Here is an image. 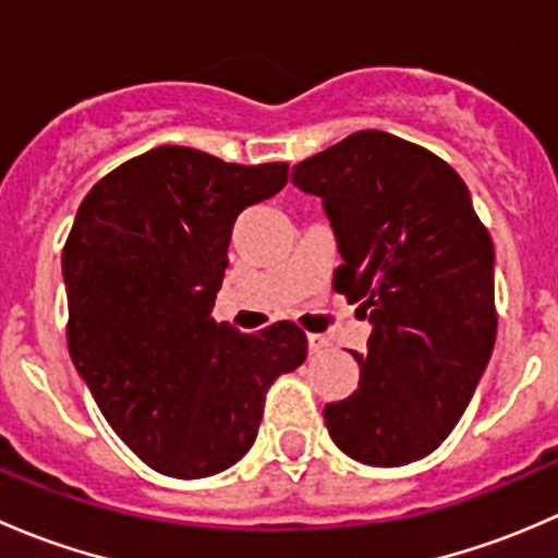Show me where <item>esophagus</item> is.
Segmentation results:
<instances>
[{"label": "esophagus", "mask_w": 558, "mask_h": 558, "mask_svg": "<svg viewBox=\"0 0 558 558\" xmlns=\"http://www.w3.org/2000/svg\"><path fill=\"white\" fill-rule=\"evenodd\" d=\"M307 348H311V353H320L324 348H329V337L311 331V335H307Z\"/></svg>", "instance_id": "obj_1"}]
</instances>
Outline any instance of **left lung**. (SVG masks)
<instances>
[{
  "instance_id": "left-lung-1",
  "label": "left lung",
  "mask_w": 558,
  "mask_h": 558,
  "mask_svg": "<svg viewBox=\"0 0 558 558\" xmlns=\"http://www.w3.org/2000/svg\"><path fill=\"white\" fill-rule=\"evenodd\" d=\"M291 183L318 196L342 264L337 294L373 331L348 399L324 408L351 459L402 466L451 435L497 337L494 245L470 191L440 156L393 134L356 132L300 161Z\"/></svg>"
}]
</instances>
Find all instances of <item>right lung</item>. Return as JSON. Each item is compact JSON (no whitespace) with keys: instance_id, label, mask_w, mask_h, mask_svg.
Returning a JSON list of instances; mask_svg holds the SVG:
<instances>
[{"instance_id":"1","label":"right lung","mask_w":558,"mask_h":558,"mask_svg":"<svg viewBox=\"0 0 558 558\" xmlns=\"http://www.w3.org/2000/svg\"><path fill=\"white\" fill-rule=\"evenodd\" d=\"M289 165H227L161 145L77 207L61 272L66 342L107 424L165 475H216L251 451L264 393L307 356L291 320L243 335L213 320L234 221L278 194Z\"/></svg>"}]
</instances>
